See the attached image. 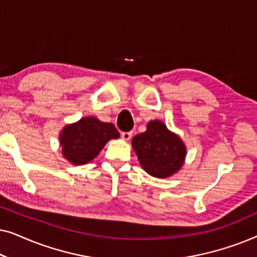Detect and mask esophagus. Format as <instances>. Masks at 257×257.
Returning a JSON list of instances; mask_svg holds the SVG:
<instances>
[{
    "label": "esophagus",
    "instance_id": "obj_1",
    "mask_svg": "<svg viewBox=\"0 0 257 257\" xmlns=\"http://www.w3.org/2000/svg\"><path fill=\"white\" fill-rule=\"evenodd\" d=\"M132 137V132L127 131V132H121V138L124 140H130Z\"/></svg>",
    "mask_w": 257,
    "mask_h": 257
}]
</instances>
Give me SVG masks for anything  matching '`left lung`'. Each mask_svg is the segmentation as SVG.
Returning a JSON list of instances; mask_svg holds the SVG:
<instances>
[{"label":"left lung","mask_w":257,"mask_h":257,"mask_svg":"<svg viewBox=\"0 0 257 257\" xmlns=\"http://www.w3.org/2000/svg\"><path fill=\"white\" fill-rule=\"evenodd\" d=\"M132 146L142 167L152 177H171L184 164L185 145L159 120L150 121L146 132L133 137Z\"/></svg>","instance_id":"1"}]
</instances>
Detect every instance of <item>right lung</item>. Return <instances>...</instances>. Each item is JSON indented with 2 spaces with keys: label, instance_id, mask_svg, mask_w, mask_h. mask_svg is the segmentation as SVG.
<instances>
[{
  "label": "right lung",
  "instance_id": "right-lung-1",
  "mask_svg": "<svg viewBox=\"0 0 257 257\" xmlns=\"http://www.w3.org/2000/svg\"><path fill=\"white\" fill-rule=\"evenodd\" d=\"M112 138H119V132L113 124L92 117L83 118L63 130L61 135L63 156L75 165L86 164L97 157L105 144Z\"/></svg>",
  "mask_w": 257,
  "mask_h": 257
}]
</instances>
